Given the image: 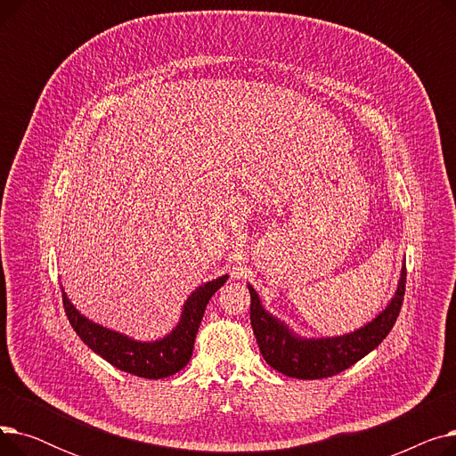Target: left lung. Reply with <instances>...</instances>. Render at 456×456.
Returning <instances> with one entry per match:
<instances>
[{"label":"left lung","mask_w":456,"mask_h":456,"mask_svg":"<svg viewBox=\"0 0 456 456\" xmlns=\"http://www.w3.org/2000/svg\"><path fill=\"white\" fill-rule=\"evenodd\" d=\"M404 282L406 268L403 265L392 299L371 322L338 337L318 338L303 337L284 320L272 314L248 282L251 327L262 356L279 373L296 379H325L351 368L388 337L403 305Z\"/></svg>","instance_id":"1"}]
</instances>
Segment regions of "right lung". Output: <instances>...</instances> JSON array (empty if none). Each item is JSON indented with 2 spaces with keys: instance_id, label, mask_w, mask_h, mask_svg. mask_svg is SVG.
Returning a JSON list of instances; mask_svg holds the SVG:
<instances>
[{
  "instance_id": "1",
  "label": "right lung",
  "mask_w": 456,
  "mask_h": 456,
  "mask_svg": "<svg viewBox=\"0 0 456 456\" xmlns=\"http://www.w3.org/2000/svg\"><path fill=\"white\" fill-rule=\"evenodd\" d=\"M229 275L225 273L198 286L183 303L177 325L166 337L157 340H134L124 332L88 320L69 301L64 289L62 301L71 327L95 354H100L109 364L126 373L143 379H164L188 364L207 303L222 289Z\"/></svg>"
}]
</instances>
